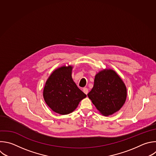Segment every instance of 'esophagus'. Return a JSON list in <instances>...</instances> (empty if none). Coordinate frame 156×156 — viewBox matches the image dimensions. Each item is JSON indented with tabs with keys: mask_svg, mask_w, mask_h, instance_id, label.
<instances>
[{
	"mask_svg": "<svg viewBox=\"0 0 156 156\" xmlns=\"http://www.w3.org/2000/svg\"><path fill=\"white\" fill-rule=\"evenodd\" d=\"M83 92H84L85 94H86V95L88 94V89L86 88V87H84V88L83 89Z\"/></svg>",
	"mask_w": 156,
	"mask_h": 156,
	"instance_id": "esophagus-1",
	"label": "esophagus"
}]
</instances>
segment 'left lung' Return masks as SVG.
I'll list each match as a JSON object with an SVG mask.
<instances>
[{
    "label": "left lung",
    "instance_id": "1",
    "mask_svg": "<svg viewBox=\"0 0 156 156\" xmlns=\"http://www.w3.org/2000/svg\"><path fill=\"white\" fill-rule=\"evenodd\" d=\"M87 96L100 113L108 116L118 112L124 105L127 88L115 70L106 69L95 75L94 86Z\"/></svg>",
    "mask_w": 156,
    "mask_h": 156
}]
</instances>
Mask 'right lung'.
I'll return each mask as SVG.
<instances>
[{
	"instance_id": "1",
	"label": "right lung",
	"mask_w": 156,
	"mask_h": 156,
	"mask_svg": "<svg viewBox=\"0 0 156 156\" xmlns=\"http://www.w3.org/2000/svg\"><path fill=\"white\" fill-rule=\"evenodd\" d=\"M72 66H63L55 70L43 89V98L47 105L62 115L72 113L80 101L86 97L72 79Z\"/></svg>"
}]
</instances>
